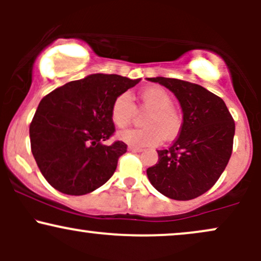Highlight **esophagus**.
Masks as SVG:
<instances>
[{
	"label": "esophagus",
	"mask_w": 261,
	"mask_h": 261,
	"mask_svg": "<svg viewBox=\"0 0 261 261\" xmlns=\"http://www.w3.org/2000/svg\"><path fill=\"white\" fill-rule=\"evenodd\" d=\"M128 151H133V152H142L143 149L140 147H136V146H128Z\"/></svg>",
	"instance_id": "1"
}]
</instances>
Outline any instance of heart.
<instances>
[{"label": "heart", "instance_id": "obj_1", "mask_svg": "<svg viewBox=\"0 0 261 261\" xmlns=\"http://www.w3.org/2000/svg\"><path fill=\"white\" fill-rule=\"evenodd\" d=\"M141 107L149 110L143 119L142 128H128L119 133V139L131 146L143 147L175 137L181 127V115L172 106V97L166 89L151 86L142 89L139 94ZM136 108L127 93L118 95L112 104V120L119 128L126 127L133 121Z\"/></svg>", "mask_w": 261, "mask_h": 261}]
</instances>
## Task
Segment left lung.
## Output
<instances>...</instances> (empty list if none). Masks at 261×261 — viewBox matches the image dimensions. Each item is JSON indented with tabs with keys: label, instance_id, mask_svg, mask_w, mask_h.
<instances>
[{
	"label": "left lung",
	"instance_id": "left-lung-1",
	"mask_svg": "<svg viewBox=\"0 0 261 261\" xmlns=\"http://www.w3.org/2000/svg\"><path fill=\"white\" fill-rule=\"evenodd\" d=\"M147 80L174 93L182 112L178 139L168 149H158L148 180L169 199H195L214 187L228 164L234 121L224 101L201 86L166 77Z\"/></svg>",
	"mask_w": 261,
	"mask_h": 261
}]
</instances>
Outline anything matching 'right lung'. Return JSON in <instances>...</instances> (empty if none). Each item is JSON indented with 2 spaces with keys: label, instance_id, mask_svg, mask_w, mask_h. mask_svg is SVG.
I'll use <instances>...</instances> for the list:
<instances>
[{
  "label": "right lung",
  "instance_id": "add662e5",
  "mask_svg": "<svg viewBox=\"0 0 261 261\" xmlns=\"http://www.w3.org/2000/svg\"><path fill=\"white\" fill-rule=\"evenodd\" d=\"M94 73L45 95L29 126L32 153L47 182L67 195H85L112 178L126 152L121 141L104 145L115 131L114 99L140 82Z\"/></svg>",
  "mask_w": 261,
  "mask_h": 261
}]
</instances>
